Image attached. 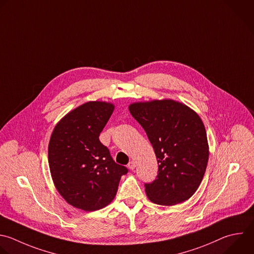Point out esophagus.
Instances as JSON below:
<instances>
[{"mask_svg": "<svg viewBox=\"0 0 254 254\" xmlns=\"http://www.w3.org/2000/svg\"><path fill=\"white\" fill-rule=\"evenodd\" d=\"M127 167L129 168V170H134V167H135V162H134V160H130V161L128 162V164H127Z\"/></svg>", "mask_w": 254, "mask_h": 254, "instance_id": "1", "label": "esophagus"}]
</instances>
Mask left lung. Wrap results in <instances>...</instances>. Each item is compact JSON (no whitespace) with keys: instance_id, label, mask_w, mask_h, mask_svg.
<instances>
[{"instance_id":"1","label":"left lung","mask_w":254,"mask_h":254,"mask_svg":"<svg viewBox=\"0 0 254 254\" xmlns=\"http://www.w3.org/2000/svg\"><path fill=\"white\" fill-rule=\"evenodd\" d=\"M128 110L145 130L157 159L156 179L144 184L147 197L160 205L188 200L198 189L208 161L201 119L173 100L134 103Z\"/></svg>"}]
</instances>
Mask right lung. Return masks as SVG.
Segmentation results:
<instances>
[{"mask_svg":"<svg viewBox=\"0 0 254 254\" xmlns=\"http://www.w3.org/2000/svg\"><path fill=\"white\" fill-rule=\"evenodd\" d=\"M115 106L89 102L65 115L56 126L48 148L53 182L70 205L84 211L107 206L128 170L113 159L100 133Z\"/></svg>","mask_w":254,"mask_h":254,"instance_id":"add662e5","label":"right lung"}]
</instances>
